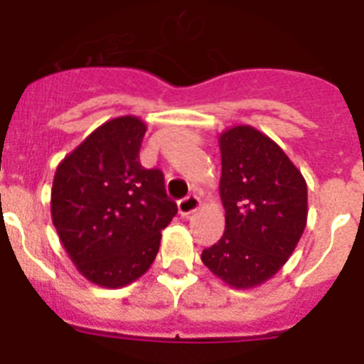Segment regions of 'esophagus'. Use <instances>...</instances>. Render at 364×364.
I'll return each mask as SVG.
<instances>
[{"label": "esophagus", "instance_id": "esophagus-1", "mask_svg": "<svg viewBox=\"0 0 364 364\" xmlns=\"http://www.w3.org/2000/svg\"><path fill=\"white\" fill-rule=\"evenodd\" d=\"M198 208H200V198H198L197 195H188L186 198L178 200V213L182 215V217H189V215L195 213Z\"/></svg>", "mask_w": 364, "mask_h": 364}]
</instances>
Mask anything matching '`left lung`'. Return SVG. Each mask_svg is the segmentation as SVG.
<instances>
[{
  "mask_svg": "<svg viewBox=\"0 0 364 364\" xmlns=\"http://www.w3.org/2000/svg\"><path fill=\"white\" fill-rule=\"evenodd\" d=\"M218 146L226 230L202 252V262L228 286L247 290L272 279L301 240L306 180L288 154L252 125L226 129Z\"/></svg>",
  "mask_w": 364,
  "mask_h": 364,
  "instance_id": "8db88e82",
  "label": "left lung"
}]
</instances>
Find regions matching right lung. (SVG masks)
I'll return each mask as SVG.
<instances>
[{"instance_id": "obj_1", "label": "right lung", "mask_w": 364, "mask_h": 364, "mask_svg": "<svg viewBox=\"0 0 364 364\" xmlns=\"http://www.w3.org/2000/svg\"><path fill=\"white\" fill-rule=\"evenodd\" d=\"M147 125L118 117L92 131L60 162L50 215L67 255L87 281L131 284L153 264L160 231L176 215L160 169H144L138 153Z\"/></svg>"}]
</instances>
